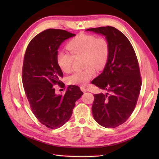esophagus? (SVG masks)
<instances>
[{
  "label": "esophagus",
  "mask_w": 159,
  "mask_h": 159,
  "mask_svg": "<svg viewBox=\"0 0 159 159\" xmlns=\"http://www.w3.org/2000/svg\"><path fill=\"white\" fill-rule=\"evenodd\" d=\"M80 90H82V91L83 93H85V92L87 91L86 88L84 87H83V86H81V87H80Z\"/></svg>",
  "instance_id": "esophagus-1"
}]
</instances>
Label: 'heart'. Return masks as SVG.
Instances as JSON below:
<instances>
[{"mask_svg": "<svg viewBox=\"0 0 159 159\" xmlns=\"http://www.w3.org/2000/svg\"><path fill=\"white\" fill-rule=\"evenodd\" d=\"M70 53L60 51L57 55V61L65 72H69L74 61V58H83L85 69L74 72L67 79L72 85H84L95 75V69L101 70L105 66L109 54V45L106 38L96 37L93 34H80L71 39L66 45Z\"/></svg>", "mask_w": 159, "mask_h": 159, "instance_id": "b5f03b06", "label": "heart"}]
</instances>
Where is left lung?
I'll return each mask as SVG.
<instances>
[{
	"label": "left lung",
	"instance_id": "1",
	"mask_svg": "<svg viewBox=\"0 0 159 159\" xmlns=\"http://www.w3.org/2000/svg\"><path fill=\"white\" fill-rule=\"evenodd\" d=\"M102 34L109 45V54L103 72L91 83L106 90L94 94L92 112L94 120L105 128L124 123L133 112L142 86L139 64L127 37L110 26L87 29Z\"/></svg>",
	"mask_w": 159,
	"mask_h": 159
}]
</instances>
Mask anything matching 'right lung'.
Wrapping results in <instances>:
<instances>
[{
    "instance_id": "add662e5",
    "label": "right lung",
    "mask_w": 159,
    "mask_h": 159,
    "mask_svg": "<svg viewBox=\"0 0 159 159\" xmlns=\"http://www.w3.org/2000/svg\"><path fill=\"white\" fill-rule=\"evenodd\" d=\"M65 30L47 29L35 36L26 48L22 79L31 109L38 121L50 129L63 126L72 115L75 102L83 93L69 85L64 95H57L55 85L65 89L63 72L57 61L58 48L66 39L75 36Z\"/></svg>"
}]
</instances>
